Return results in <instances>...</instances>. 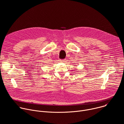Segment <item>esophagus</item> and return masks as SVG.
<instances>
[{
	"mask_svg": "<svg viewBox=\"0 0 124 124\" xmlns=\"http://www.w3.org/2000/svg\"><path fill=\"white\" fill-rule=\"evenodd\" d=\"M59 62H62V63L65 62H66V59H62V60H59Z\"/></svg>",
	"mask_w": 124,
	"mask_h": 124,
	"instance_id": "obj_1",
	"label": "esophagus"
}]
</instances>
